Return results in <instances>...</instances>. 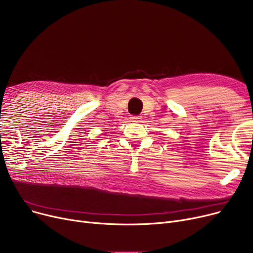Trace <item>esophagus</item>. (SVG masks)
<instances>
[{"label":"esophagus","instance_id":"1","mask_svg":"<svg viewBox=\"0 0 253 253\" xmlns=\"http://www.w3.org/2000/svg\"><path fill=\"white\" fill-rule=\"evenodd\" d=\"M130 120H131L132 122H140L141 117H139V116H131Z\"/></svg>","mask_w":253,"mask_h":253}]
</instances>
